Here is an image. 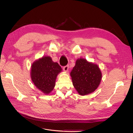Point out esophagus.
Masks as SVG:
<instances>
[{
	"label": "esophagus",
	"instance_id": "esophagus-1",
	"mask_svg": "<svg viewBox=\"0 0 133 133\" xmlns=\"http://www.w3.org/2000/svg\"><path fill=\"white\" fill-rule=\"evenodd\" d=\"M68 68H69V66L68 65H66V66H64V67H63V69H64V71L67 72L68 70Z\"/></svg>",
	"mask_w": 133,
	"mask_h": 133
}]
</instances>
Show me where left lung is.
Instances as JSON below:
<instances>
[{"label": "left lung", "mask_w": 133, "mask_h": 133, "mask_svg": "<svg viewBox=\"0 0 133 133\" xmlns=\"http://www.w3.org/2000/svg\"><path fill=\"white\" fill-rule=\"evenodd\" d=\"M73 84L78 93L85 95L94 92L99 86L102 74L99 67L80 59L76 61L75 66L71 72Z\"/></svg>", "instance_id": "left-lung-1"}]
</instances>
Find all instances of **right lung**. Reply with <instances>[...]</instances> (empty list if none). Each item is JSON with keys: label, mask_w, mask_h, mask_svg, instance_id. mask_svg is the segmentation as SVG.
I'll list each match as a JSON object with an SVG mask.
<instances>
[{"label": "right lung", "mask_w": 133, "mask_h": 133, "mask_svg": "<svg viewBox=\"0 0 133 133\" xmlns=\"http://www.w3.org/2000/svg\"><path fill=\"white\" fill-rule=\"evenodd\" d=\"M61 69L58 63L54 62L51 57H43L32 65V80L44 93L49 94L53 89L57 75Z\"/></svg>", "instance_id": "add662e5"}]
</instances>
